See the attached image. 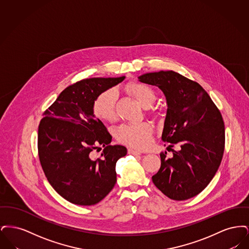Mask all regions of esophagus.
Here are the masks:
<instances>
[{"mask_svg": "<svg viewBox=\"0 0 249 249\" xmlns=\"http://www.w3.org/2000/svg\"><path fill=\"white\" fill-rule=\"evenodd\" d=\"M128 152H129V154L133 155V156L141 155L140 151H137V150H135V149H133V148H129V149H128Z\"/></svg>", "mask_w": 249, "mask_h": 249, "instance_id": "34e87169", "label": "esophagus"}]
</instances>
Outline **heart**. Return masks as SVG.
Wrapping results in <instances>:
<instances>
[{"label":"heart","instance_id":"1","mask_svg":"<svg viewBox=\"0 0 249 249\" xmlns=\"http://www.w3.org/2000/svg\"><path fill=\"white\" fill-rule=\"evenodd\" d=\"M125 91L133 97L142 107L150 109L156 100L153 88L147 84L133 81L124 87ZM93 113L98 119L104 121H114L117 117L116 93L110 89L99 95L93 104ZM153 133V126L148 122L135 124H123L116 130L118 141L137 149L148 146Z\"/></svg>","mask_w":249,"mask_h":249}]
</instances>
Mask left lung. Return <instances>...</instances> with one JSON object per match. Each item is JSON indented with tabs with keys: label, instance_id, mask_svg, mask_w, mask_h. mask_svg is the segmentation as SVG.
Returning a JSON list of instances; mask_svg holds the SVG:
<instances>
[{
	"label": "left lung",
	"instance_id": "left-lung-1",
	"mask_svg": "<svg viewBox=\"0 0 249 249\" xmlns=\"http://www.w3.org/2000/svg\"><path fill=\"white\" fill-rule=\"evenodd\" d=\"M142 83L159 87L167 102L163 142L179 145L173 158L160 154L161 165L152 177L168 198L184 201L198 195L213 179L224 153L222 116L200 84L174 71L147 72ZM169 147H167L168 149Z\"/></svg>",
	"mask_w": 249,
	"mask_h": 249
}]
</instances>
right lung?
<instances>
[{"label":"right lung","instance_id":"right-lung-1","mask_svg":"<svg viewBox=\"0 0 249 249\" xmlns=\"http://www.w3.org/2000/svg\"><path fill=\"white\" fill-rule=\"evenodd\" d=\"M125 79L94 77L67 87L44 113L38 128V155L49 184L71 203L93 205L113 190L116 163L126 156L123 145H110L112 136L93 114L96 98ZM105 149L101 158L91 152Z\"/></svg>","mask_w":249,"mask_h":249}]
</instances>
